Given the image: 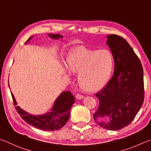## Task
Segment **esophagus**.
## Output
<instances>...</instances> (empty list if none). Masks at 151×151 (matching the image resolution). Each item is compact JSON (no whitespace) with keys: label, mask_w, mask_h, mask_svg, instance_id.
<instances>
[{"label":"esophagus","mask_w":151,"mask_h":151,"mask_svg":"<svg viewBox=\"0 0 151 151\" xmlns=\"http://www.w3.org/2000/svg\"><path fill=\"white\" fill-rule=\"evenodd\" d=\"M76 98H77L78 100H81V99H83V98H84V96H83V95L77 94H76Z\"/></svg>","instance_id":"34e87169"}]
</instances>
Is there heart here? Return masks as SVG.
Returning a JSON list of instances; mask_svg holds the SVG:
<instances>
[{
	"instance_id": "obj_1",
	"label": "heart",
	"mask_w": 151,
	"mask_h": 151,
	"mask_svg": "<svg viewBox=\"0 0 151 151\" xmlns=\"http://www.w3.org/2000/svg\"><path fill=\"white\" fill-rule=\"evenodd\" d=\"M67 67L78 73L77 81L84 91L95 92L108 81L114 67V58L108 49L93 50L84 46L73 49L67 57Z\"/></svg>"
}]
</instances>
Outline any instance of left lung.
Masks as SVG:
<instances>
[{
	"label": "left lung",
	"mask_w": 151,
	"mask_h": 151,
	"mask_svg": "<svg viewBox=\"0 0 151 151\" xmlns=\"http://www.w3.org/2000/svg\"><path fill=\"white\" fill-rule=\"evenodd\" d=\"M106 44L114 57V73L106 86L95 94L100 102L93 117L102 127L116 131L130 124L143 104V69L124 38L109 35Z\"/></svg>",
	"instance_id": "1"
}]
</instances>
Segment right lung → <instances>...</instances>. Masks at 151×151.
<instances>
[{"label":"right lung","mask_w":151,"mask_h":151,"mask_svg":"<svg viewBox=\"0 0 151 151\" xmlns=\"http://www.w3.org/2000/svg\"><path fill=\"white\" fill-rule=\"evenodd\" d=\"M48 35L49 37L54 40L63 37L60 34H50ZM32 37H30L26 43H28ZM11 94L14 104L15 106L17 105V102L12 92ZM75 102V97L71 92L65 91L63 92L55 101L50 111L45 114L34 116L24 111L19 106H16L15 108L22 118L29 125L43 131H55L61 129L66 124L69 118L70 108Z\"/></svg>","instance_id":"right-lung-1"}]
</instances>
